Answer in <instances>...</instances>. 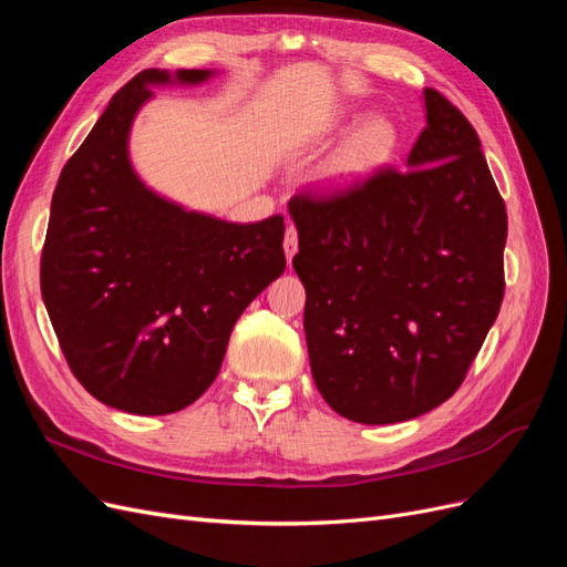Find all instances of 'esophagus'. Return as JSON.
Returning a JSON list of instances; mask_svg holds the SVG:
<instances>
[{"instance_id":"obj_1","label":"esophagus","mask_w":567,"mask_h":567,"mask_svg":"<svg viewBox=\"0 0 567 567\" xmlns=\"http://www.w3.org/2000/svg\"><path fill=\"white\" fill-rule=\"evenodd\" d=\"M284 250H286V260L290 262L293 260V255L298 252V229L290 225L286 229V236H284Z\"/></svg>"}]
</instances>
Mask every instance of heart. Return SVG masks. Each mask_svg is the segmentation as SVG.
<instances>
[{
    "label": "heart",
    "mask_w": 567,
    "mask_h": 567,
    "mask_svg": "<svg viewBox=\"0 0 567 567\" xmlns=\"http://www.w3.org/2000/svg\"><path fill=\"white\" fill-rule=\"evenodd\" d=\"M400 146V132L392 120L373 115L359 125L326 165L323 179L336 188H348L364 182L390 163Z\"/></svg>",
    "instance_id": "obj_1"
}]
</instances>
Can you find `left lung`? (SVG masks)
Instances as JSON below:
<instances>
[{
	"mask_svg": "<svg viewBox=\"0 0 567 567\" xmlns=\"http://www.w3.org/2000/svg\"><path fill=\"white\" fill-rule=\"evenodd\" d=\"M423 104L402 173L288 203L315 383L354 423L447 402L504 300V198L463 113L431 87Z\"/></svg>",
	"mask_w": 567,
	"mask_h": 567,
	"instance_id": "left-lung-1",
	"label": "left lung"
}]
</instances>
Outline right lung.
Returning a JSON list of instances; mask_svg holds the SVG:
<instances>
[{
	"label": "right lung",
	"instance_id": "obj_1",
	"mask_svg": "<svg viewBox=\"0 0 567 567\" xmlns=\"http://www.w3.org/2000/svg\"><path fill=\"white\" fill-rule=\"evenodd\" d=\"M213 71L148 68L120 90L59 177L42 300L65 362L99 402L173 414L217 379L236 319L286 269L284 217L234 225L158 196L130 161L153 84Z\"/></svg>",
	"mask_w": 567,
	"mask_h": 567
}]
</instances>
